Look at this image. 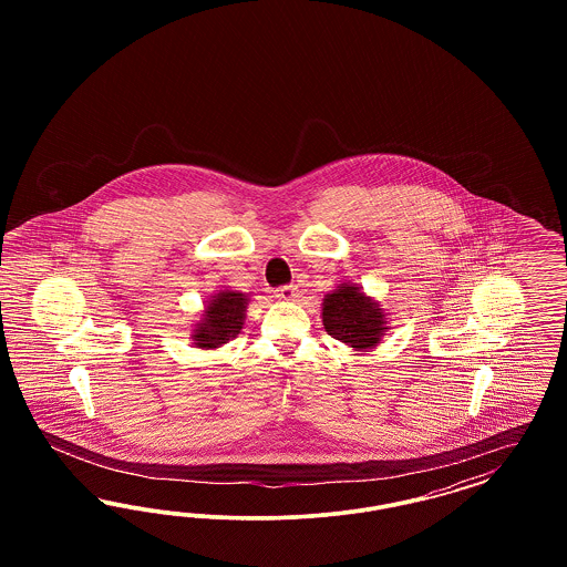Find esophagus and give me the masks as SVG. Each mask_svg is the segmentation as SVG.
I'll use <instances>...</instances> for the list:
<instances>
[{"label":"esophagus","mask_w":567,"mask_h":567,"mask_svg":"<svg viewBox=\"0 0 567 567\" xmlns=\"http://www.w3.org/2000/svg\"><path fill=\"white\" fill-rule=\"evenodd\" d=\"M274 296L278 297L280 301H293L297 297V289L293 285H289V287H280V289H276V293Z\"/></svg>","instance_id":"34e87169"}]
</instances>
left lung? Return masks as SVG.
I'll use <instances>...</instances> for the list:
<instances>
[{
	"label": "left lung",
	"mask_w": 567,
	"mask_h": 567,
	"mask_svg": "<svg viewBox=\"0 0 567 567\" xmlns=\"http://www.w3.org/2000/svg\"><path fill=\"white\" fill-rule=\"evenodd\" d=\"M321 319L324 331L354 352L374 351L389 331L382 303L351 280L336 285L323 297Z\"/></svg>",
	"instance_id": "1"
}]
</instances>
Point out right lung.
I'll return each mask as SVG.
<instances>
[{
  "instance_id": "right-lung-1",
  "label": "right lung",
  "mask_w": 567,
  "mask_h": 567,
  "mask_svg": "<svg viewBox=\"0 0 567 567\" xmlns=\"http://www.w3.org/2000/svg\"><path fill=\"white\" fill-rule=\"evenodd\" d=\"M248 301L250 297L246 293L227 287L208 297L199 321L193 323L190 329L193 347L202 351H215L229 340L238 338V333L243 331Z\"/></svg>"
}]
</instances>
